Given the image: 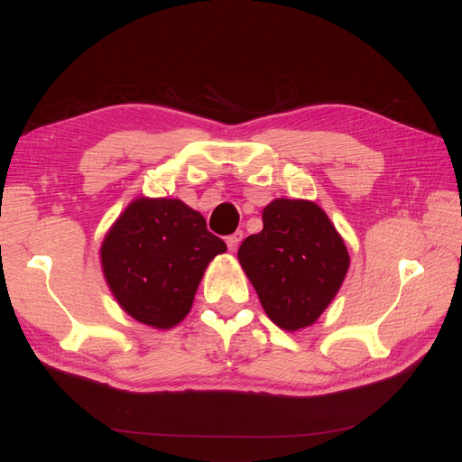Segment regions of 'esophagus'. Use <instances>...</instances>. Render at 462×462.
<instances>
[{
    "mask_svg": "<svg viewBox=\"0 0 462 462\" xmlns=\"http://www.w3.org/2000/svg\"><path fill=\"white\" fill-rule=\"evenodd\" d=\"M241 241H243V231H236V233H233V235H229L227 236V246H229V250L233 253V250H236V246L241 245Z\"/></svg>",
    "mask_w": 462,
    "mask_h": 462,
    "instance_id": "34e87169",
    "label": "esophagus"
}]
</instances>
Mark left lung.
<instances>
[{"instance_id":"left-lung-1","label":"left lung","mask_w":462,"mask_h":462,"mask_svg":"<svg viewBox=\"0 0 462 462\" xmlns=\"http://www.w3.org/2000/svg\"><path fill=\"white\" fill-rule=\"evenodd\" d=\"M263 229L239 248V262L265 314L287 331L312 326L337 295L348 253L324 209L310 200L275 199Z\"/></svg>"}]
</instances>
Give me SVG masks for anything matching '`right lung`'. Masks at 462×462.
<instances>
[{
	"label": "right lung",
	"mask_w": 462,
	"mask_h": 462,
	"mask_svg": "<svg viewBox=\"0 0 462 462\" xmlns=\"http://www.w3.org/2000/svg\"><path fill=\"white\" fill-rule=\"evenodd\" d=\"M227 250L206 219L179 199H136L100 248L106 282L141 324L170 329L183 319L208 263Z\"/></svg>",
	"instance_id": "1"
}]
</instances>
